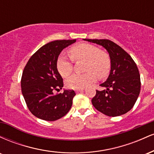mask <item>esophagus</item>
I'll list each match as a JSON object with an SVG mask.
<instances>
[{"mask_svg": "<svg viewBox=\"0 0 154 154\" xmlns=\"http://www.w3.org/2000/svg\"><path fill=\"white\" fill-rule=\"evenodd\" d=\"M82 91H84V90H83V89H76L75 92H76V93H79V92H81Z\"/></svg>", "mask_w": 154, "mask_h": 154, "instance_id": "1", "label": "esophagus"}]
</instances>
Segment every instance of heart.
<instances>
[{"label":"heart","mask_w":154,"mask_h":154,"mask_svg":"<svg viewBox=\"0 0 154 154\" xmlns=\"http://www.w3.org/2000/svg\"><path fill=\"white\" fill-rule=\"evenodd\" d=\"M68 54L74 61H85L84 74H76L66 80V85L70 89H82L96 80L106 78L111 70V61L109 54L98 47L88 43H79L68 50ZM56 69L62 77H68L73 70V63L64 56H59L56 61Z\"/></svg>","instance_id":"heart-1"}]
</instances>
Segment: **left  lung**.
Masks as SVG:
<instances>
[{"instance_id":"obj_1","label":"left lung","mask_w":154,"mask_h":154,"mask_svg":"<svg viewBox=\"0 0 154 154\" xmlns=\"http://www.w3.org/2000/svg\"><path fill=\"white\" fill-rule=\"evenodd\" d=\"M88 42L106 49L111 61V72L107 80L100 85L103 91H96L92 98L93 106L109 116L126 114L135 105L140 91V77L131 56L119 45L107 39H87Z\"/></svg>"}]
</instances>
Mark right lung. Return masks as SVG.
Wrapping results in <instances>:
<instances>
[{"mask_svg":"<svg viewBox=\"0 0 154 154\" xmlns=\"http://www.w3.org/2000/svg\"><path fill=\"white\" fill-rule=\"evenodd\" d=\"M76 40H57L38 49L24 66L21 79L22 93L33 115L45 121H56L68 113L76 95L73 90L54 94L63 85L56 61L64 48Z\"/></svg>","mask_w":154,"mask_h":154,"instance_id":"obj_1","label":"right lung"}]
</instances>
